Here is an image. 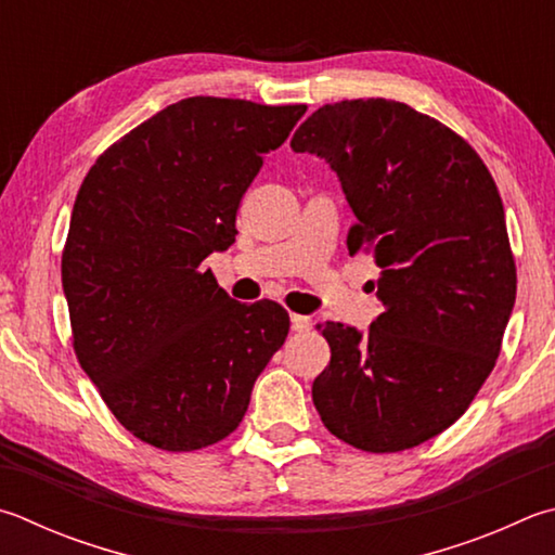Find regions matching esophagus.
Returning <instances> with one entry per match:
<instances>
[{"label": "esophagus", "mask_w": 555, "mask_h": 555, "mask_svg": "<svg viewBox=\"0 0 555 555\" xmlns=\"http://www.w3.org/2000/svg\"><path fill=\"white\" fill-rule=\"evenodd\" d=\"M312 327V320L306 315H291V330L294 332H308Z\"/></svg>", "instance_id": "1"}]
</instances>
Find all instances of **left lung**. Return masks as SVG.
Returning <instances> with one entry per match:
<instances>
[{
  "label": "left lung",
  "mask_w": 555,
  "mask_h": 555,
  "mask_svg": "<svg viewBox=\"0 0 555 555\" xmlns=\"http://www.w3.org/2000/svg\"><path fill=\"white\" fill-rule=\"evenodd\" d=\"M291 147L337 175L354 216L349 251L380 267L383 312L369 330L322 327L332 357L312 402L322 425L361 451L417 447L468 410L515 308L495 181L461 135L388 99L320 106Z\"/></svg>",
  "instance_id": "left-lung-1"
}]
</instances>
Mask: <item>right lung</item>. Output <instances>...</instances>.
I'll return each instance as SVG.
<instances>
[{
    "label": "right lung",
    "mask_w": 555,
    "mask_h": 555,
    "mask_svg": "<svg viewBox=\"0 0 555 555\" xmlns=\"http://www.w3.org/2000/svg\"><path fill=\"white\" fill-rule=\"evenodd\" d=\"M304 114L181 99L111 145L79 186L63 251L75 354L147 444L225 439L286 341L284 308L237 304L201 261L235 243L243 194Z\"/></svg>",
    "instance_id": "add662e5"
}]
</instances>
